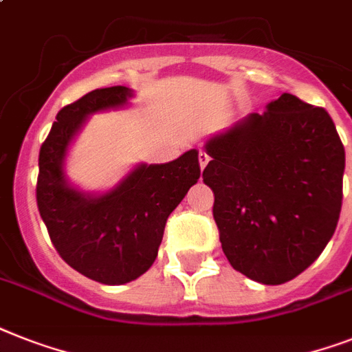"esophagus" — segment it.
Segmentation results:
<instances>
[{"label":"esophagus","mask_w":352,"mask_h":352,"mask_svg":"<svg viewBox=\"0 0 352 352\" xmlns=\"http://www.w3.org/2000/svg\"><path fill=\"white\" fill-rule=\"evenodd\" d=\"M208 162H210V155H208L204 150L199 151V164H201V168H204Z\"/></svg>","instance_id":"esophagus-1"}]
</instances>
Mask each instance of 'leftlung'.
Masks as SVG:
<instances>
[{"instance_id":"8db88e82","label":"left lung","mask_w":352,"mask_h":352,"mask_svg":"<svg viewBox=\"0 0 352 352\" xmlns=\"http://www.w3.org/2000/svg\"><path fill=\"white\" fill-rule=\"evenodd\" d=\"M202 171L233 270L265 285L305 271L331 241L342 210L345 150L324 108L282 94L206 142Z\"/></svg>"}]
</instances>
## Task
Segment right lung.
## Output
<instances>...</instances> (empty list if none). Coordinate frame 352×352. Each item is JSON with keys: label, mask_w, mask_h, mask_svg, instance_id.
Instances as JSON below:
<instances>
[{"label": "right lung", "mask_w": 352, "mask_h": 352, "mask_svg": "<svg viewBox=\"0 0 352 352\" xmlns=\"http://www.w3.org/2000/svg\"><path fill=\"white\" fill-rule=\"evenodd\" d=\"M126 87L97 88L67 104L39 150L36 199L54 248L70 267L107 285L139 278L155 262L168 217L201 177L199 151L166 164H139L102 195L68 184L63 162L87 117L124 107Z\"/></svg>", "instance_id": "add662e5"}]
</instances>
